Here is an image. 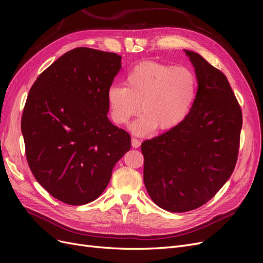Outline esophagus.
Instances as JSON below:
<instances>
[{
    "label": "esophagus",
    "mask_w": 263,
    "mask_h": 263,
    "mask_svg": "<svg viewBox=\"0 0 263 263\" xmlns=\"http://www.w3.org/2000/svg\"><path fill=\"white\" fill-rule=\"evenodd\" d=\"M140 140H138L137 138H135V137H133L132 138V146H133V148H138L139 146H140Z\"/></svg>",
    "instance_id": "1"
}]
</instances>
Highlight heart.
Here are the masks:
<instances>
[{"label": "heart", "instance_id": "1", "mask_svg": "<svg viewBox=\"0 0 263 263\" xmlns=\"http://www.w3.org/2000/svg\"><path fill=\"white\" fill-rule=\"evenodd\" d=\"M197 80L186 67L144 62L126 77V86L112 85L106 93L110 117L125 125L136 114L141 115L130 129L138 135L166 132L180 125L190 114L196 99Z\"/></svg>", "mask_w": 263, "mask_h": 263}]
</instances>
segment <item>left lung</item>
<instances>
[{
    "label": "left lung",
    "mask_w": 263,
    "mask_h": 263,
    "mask_svg": "<svg viewBox=\"0 0 263 263\" xmlns=\"http://www.w3.org/2000/svg\"><path fill=\"white\" fill-rule=\"evenodd\" d=\"M197 80L187 117L141 144L144 182L159 208L172 213L209 202L235 169L242 114L227 78L198 53L184 49Z\"/></svg>",
    "instance_id": "1"
}]
</instances>
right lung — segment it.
Returning a JSON list of instances; mask_svg holds the SVG:
<instances>
[{
	"label": "right lung",
	"mask_w": 263,
	"mask_h": 263,
	"mask_svg": "<svg viewBox=\"0 0 263 263\" xmlns=\"http://www.w3.org/2000/svg\"><path fill=\"white\" fill-rule=\"evenodd\" d=\"M122 68L117 53L79 47L55 60L31 86L22 116L29 168L57 200L98 198L130 136L107 117L106 93Z\"/></svg>",
	"instance_id": "1"
}]
</instances>
